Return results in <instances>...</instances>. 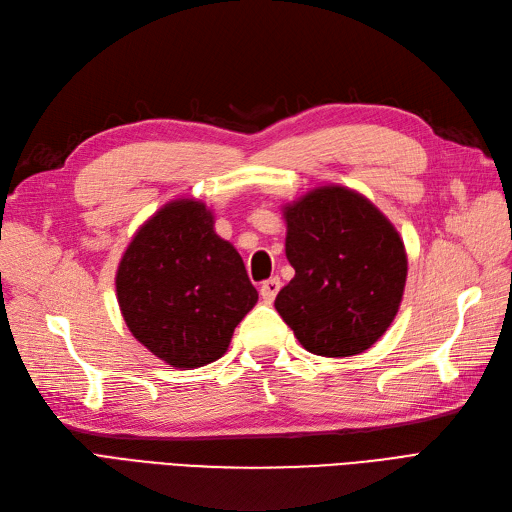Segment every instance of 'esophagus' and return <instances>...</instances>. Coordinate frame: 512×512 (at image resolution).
<instances>
[{
  "label": "esophagus",
  "instance_id": "esophagus-1",
  "mask_svg": "<svg viewBox=\"0 0 512 512\" xmlns=\"http://www.w3.org/2000/svg\"><path fill=\"white\" fill-rule=\"evenodd\" d=\"M280 288H282L280 277H271V280L262 282V286H260V297H262V301H265V303H273L275 297H277V292H280Z\"/></svg>",
  "mask_w": 512,
  "mask_h": 512
}]
</instances>
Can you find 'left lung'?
<instances>
[{"label":"left lung","instance_id":"left-lung-1","mask_svg":"<svg viewBox=\"0 0 512 512\" xmlns=\"http://www.w3.org/2000/svg\"><path fill=\"white\" fill-rule=\"evenodd\" d=\"M284 218L294 277L275 297L277 314L320 356L374 346L406 286L408 258L393 224L365 196L339 185L305 194Z\"/></svg>","mask_w":512,"mask_h":512}]
</instances>
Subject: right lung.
I'll list each match as a JSON object with an SVG mask.
<instances>
[{"instance_id": "1", "label": "right lung", "mask_w": 512, "mask_h": 512, "mask_svg": "<svg viewBox=\"0 0 512 512\" xmlns=\"http://www.w3.org/2000/svg\"><path fill=\"white\" fill-rule=\"evenodd\" d=\"M117 301L132 335L173 367H203L228 350L258 301L239 252L198 200H175L141 226L117 269Z\"/></svg>"}]
</instances>
